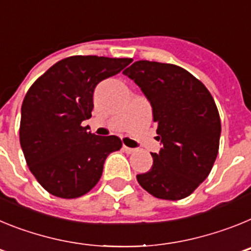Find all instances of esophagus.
<instances>
[{
  "mask_svg": "<svg viewBox=\"0 0 251 251\" xmlns=\"http://www.w3.org/2000/svg\"><path fill=\"white\" fill-rule=\"evenodd\" d=\"M123 151L126 153H128V154H130V153H134V152H137V150L136 148H130V147H127V146L126 145H123Z\"/></svg>",
  "mask_w": 251,
  "mask_h": 251,
  "instance_id": "esophagus-1",
  "label": "esophagus"
}]
</instances>
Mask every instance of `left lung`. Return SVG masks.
Wrapping results in <instances>:
<instances>
[{
	"instance_id": "left-lung-1",
	"label": "left lung",
	"mask_w": 251,
	"mask_h": 251,
	"mask_svg": "<svg viewBox=\"0 0 251 251\" xmlns=\"http://www.w3.org/2000/svg\"><path fill=\"white\" fill-rule=\"evenodd\" d=\"M141 88L157 122L162 148L137 181L157 199L181 200L196 190L219 153L221 123L214 98L192 74L174 65L139 60L123 72Z\"/></svg>"
}]
</instances>
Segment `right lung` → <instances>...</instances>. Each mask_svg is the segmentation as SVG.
Here are the masks:
<instances>
[{"label":"right lung","mask_w":251,"mask_h":251,"mask_svg":"<svg viewBox=\"0 0 251 251\" xmlns=\"http://www.w3.org/2000/svg\"><path fill=\"white\" fill-rule=\"evenodd\" d=\"M132 59L70 56L37 79L21 106L20 143L39 183L54 196L76 199L100 179L104 162L121 150L117 136H95L81 122L92 117L95 86Z\"/></svg>","instance_id":"obj_1"}]
</instances>
